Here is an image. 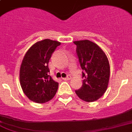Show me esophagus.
Instances as JSON below:
<instances>
[{"label": "esophagus", "instance_id": "obj_1", "mask_svg": "<svg viewBox=\"0 0 132 132\" xmlns=\"http://www.w3.org/2000/svg\"><path fill=\"white\" fill-rule=\"evenodd\" d=\"M71 78H72V77H71L70 76H68L66 78H62V79H63L64 80H69V79H71Z\"/></svg>", "mask_w": 132, "mask_h": 132}]
</instances>
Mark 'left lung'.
Instances as JSON below:
<instances>
[{
  "label": "left lung",
  "instance_id": "1",
  "mask_svg": "<svg viewBox=\"0 0 132 132\" xmlns=\"http://www.w3.org/2000/svg\"><path fill=\"white\" fill-rule=\"evenodd\" d=\"M82 72V87L76 91L81 100L93 102L106 91L110 78V64L102 48L89 40L73 41Z\"/></svg>",
  "mask_w": 132,
  "mask_h": 132
}]
</instances>
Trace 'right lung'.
Listing matches in <instances>:
<instances>
[{
  "instance_id": "obj_1",
  "label": "right lung",
  "mask_w": 132,
  "mask_h": 132,
  "mask_svg": "<svg viewBox=\"0 0 132 132\" xmlns=\"http://www.w3.org/2000/svg\"><path fill=\"white\" fill-rule=\"evenodd\" d=\"M61 43L46 39L34 44L26 52L20 69V83L24 94L37 103L49 101L57 91L59 83L49 76L48 64Z\"/></svg>"
}]
</instances>
